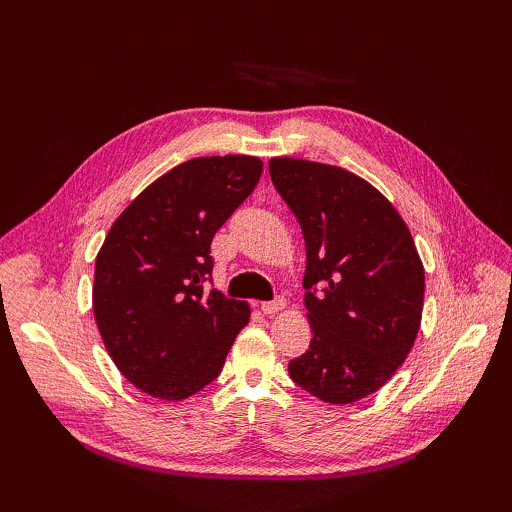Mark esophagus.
I'll return each instance as SVG.
<instances>
[{"label": "esophagus", "instance_id": "obj_1", "mask_svg": "<svg viewBox=\"0 0 512 512\" xmlns=\"http://www.w3.org/2000/svg\"><path fill=\"white\" fill-rule=\"evenodd\" d=\"M284 305H286V301L282 297H275L273 301L260 303V309H262V314H277V312H282Z\"/></svg>", "mask_w": 512, "mask_h": 512}]
</instances>
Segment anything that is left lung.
Here are the masks:
<instances>
[{
    "label": "left lung",
    "instance_id": "8db88e82",
    "mask_svg": "<svg viewBox=\"0 0 512 512\" xmlns=\"http://www.w3.org/2000/svg\"><path fill=\"white\" fill-rule=\"evenodd\" d=\"M275 190L297 215L309 348L288 363L303 391L346 406L389 380L421 327L425 271L406 222L348 170L273 158Z\"/></svg>",
    "mask_w": 512,
    "mask_h": 512
}]
</instances>
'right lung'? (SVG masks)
I'll list each match as a JSON object with an SVG mask.
<instances>
[{
  "instance_id": "1",
  "label": "right lung",
  "mask_w": 512,
  "mask_h": 512,
  "mask_svg": "<svg viewBox=\"0 0 512 512\" xmlns=\"http://www.w3.org/2000/svg\"><path fill=\"white\" fill-rule=\"evenodd\" d=\"M260 175L252 156L194 158L153 181L108 230L94 314L117 369L143 393L177 401L220 376L250 307L209 290L211 241Z\"/></svg>"
}]
</instances>
